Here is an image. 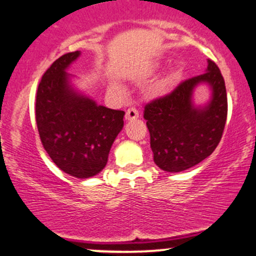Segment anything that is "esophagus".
<instances>
[{"label":"esophagus","mask_w":256,"mask_h":256,"mask_svg":"<svg viewBox=\"0 0 256 256\" xmlns=\"http://www.w3.org/2000/svg\"><path fill=\"white\" fill-rule=\"evenodd\" d=\"M140 114H138V110L134 108V107H130L128 110H126V114H125V119L126 120H134L137 119Z\"/></svg>","instance_id":"esophagus-1"}]
</instances>
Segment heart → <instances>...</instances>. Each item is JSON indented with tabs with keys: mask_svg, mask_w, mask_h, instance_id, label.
Here are the masks:
<instances>
[{
	"mask_svg": "<svg viewBox=\"0 0 256 256\" xmlns=\"http://www.w3.org/2000/svg\"><path fill=\"white\" fill-rule=\"evenodd\" d=\"M180 74L181 72L178 68H174V69H172L170 72L164 76V78L160 80V81L156 83L155 87H154V93L161 94L163 92L167 90V89L170 87V86L173 84L178 78H180Z\"/></svg>",
	"mask_w": 256,
	"mask_h": 256,
	"instance_id": "heart-1",
	"label": "heart"
}]
</instances>
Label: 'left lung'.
<instances>
[{"mask_svg": "<svg viewBox=\"0 0 256 256\" xmlns=\"http://www.w3.org/2000/svg\"><path fill=\"white\" fill-rule=\"evenodd\" d=\"M202 82L214 94L208 108L192 107V89ZM228 114L226 82L220 68L208 60V72L180 82L170 93L154 98L144 107L154 162L166 172L186 170L214 152L223 136Z\"/></svg>", "mask_w": 256, "mask_h": 256, "instance_id": "obj_1", "label": "left lung"}]
</instances>
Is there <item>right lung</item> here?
Listing matches in <instances>:
<instances>
[{"label":"right lung","mask_w":256,"mask_h":256,"mask_svg":"<svg viewBox=\"0 0 256 256\" xmlns=\"http://www.w3.org/2000/svg\"><path fill=\"white\" fill-rule=\"evenodd\" d=\"M78 56V51L63 54L42 75L36 120L42 146L54 164L72 176L87 178L106 166L125 112L98 106L69 87L66 69Z\"/></svg>","instance_id":"right-lung-1"}]
</instances>
